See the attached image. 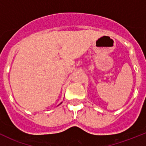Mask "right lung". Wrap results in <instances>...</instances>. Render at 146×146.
Listing matches in <instances>:
<instances>
[{
    "instance_id": "obj_1",
    "label": "right lung",
    "mask_w": 146,
    "mask_h": 146,
    "mask_svg": "<svg viewBox=\"0 0 146 146\" xmlns=\"http://www.w3.org/2000/svg\"><path fill=\"white\" fill-rule=\"evenodd\" d=\"M61 103H62V102H61Z\"/></svg>"
}]
</instances>
